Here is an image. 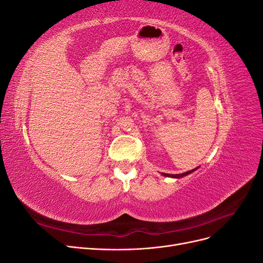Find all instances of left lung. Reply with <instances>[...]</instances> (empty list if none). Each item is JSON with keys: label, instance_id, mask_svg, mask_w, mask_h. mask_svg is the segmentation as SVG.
<instances>
[{"label": "left lung", "instance_id": "8db88e82", "mask_svg": "<svg viewBox=\"0 0 263 263\" xmlns=\"http://www.w3.org/2000/svg\"><path fill=\"white\" fill-rule=\"evenodd\" d=\"M192 171H190V172H185V173H182V174H177V176H174V178H177V179H180V178H183L184 176H186V174H189V173H191Z\"/></svg>", "mask_w": 263, "mask_h": 263}]
</instances>
